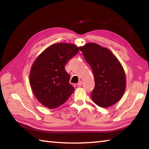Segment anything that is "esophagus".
<instances>
[{"mask_svg":"<svg viewBox=\"0 0 149 149\" xmlns=\"http://www.w3.org/2000/svg\"><path fill=\"white\" fill-rule=\"evenodd\" d=\"M82 85H83V81H80L77 84V86L80 87V86H81Z\"/></svg>","mask_w":149,"mask_h":149,"instance_id":"1","label":"esophagus"}]
</instances>
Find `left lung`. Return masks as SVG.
Here are the masks:
<instances>
[{
	"label": "left lung",
	"instance_id": "obj_1",
	"mask_svg": "<svg viewBox=\"0 0 149 149\" xmlns=\"http://www.w3.org/2000/svg\"><path fill=\"white\" fill-rule=\"evenodd\" d=\"M79 49L94 75L95 86L91 95L93 102L104 108L114 105L125 89V74L122 64L109 50L94 42Z\"/></svg>",
	"mask_w": 149,
	"mask_h": 149
}]
</instances>
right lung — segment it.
Segmentation results:
<instances>
[{"label": "right lung", "mask_w": 149, "mask_h": 149, "mask_svg": "<svg viewBox=\"0 0 149 149\" xmlns=\"http://www.w3.org/2000/svg\"><path fill=\"white\" fill-rule=\"evenodd\" d=\"M78 51L79 48L74 44L56 43L47 48L35 60L29 84L35 97L45 107L56 108L74 92L64 66Z\"/></svg>", "instance_id": "1"}]
</instances>
